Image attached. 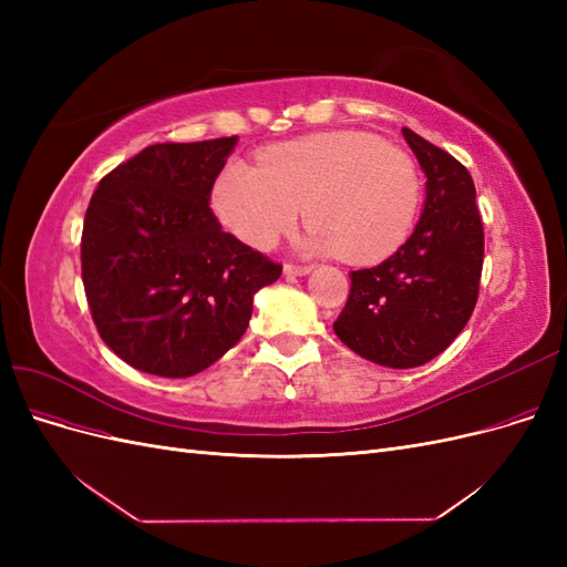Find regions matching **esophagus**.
Masks as SVG:
<instances>
[{"label": "esophagus", "instance_id": "obj_1", "mask_svg": "<svg viewBox=\"0 0 567 567\" xmlns=\"http://www.w3.org/2000/svg\"><path fill=\"white\" fill-rule=\"evenodd\" d=\"M312 269H315L312 265H293V262L284 265V271L286 274H296V277H305V274H310Z\"/></svg>", "mask_w": 567, "mask_h": 567}]
</instances>
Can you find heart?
I'll use <instances>...</instances> for the list:
<instances>
[{"mask_svg":"<svg viewBox=\"0 0 567 567\" xmlns=\"http://www.w3.org/2000/svg\"><path fill=\"white\" fill-rule=\"evenodd\" d=\"M213 200L227 229L252 248H271L305 208L312 250L369 265L406 241L421 177L406 151L371 134L321 132L269 146L257 167L229 163Z\"/></svg>","mask_w":567,"mask_h":567,"instance_id":"obj_1","label":"heart"}]
</instances>
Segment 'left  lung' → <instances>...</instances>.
Here are the masks:
<instances>
[{
  "label": "left lung",
  "instance_id": "1",
  "mask_svg": "<svg viewBox=\"0 0 567 567\" xmlns=\"http://www.w3.org/2000/svg\"><path fill=\"white\" fill-rule=\"evenodd\" d=\"M402 134L427 179L421 219L385 262L350 271L333 323L352 352L392 369L421 367L452 346L475 310L485 257L468 169L409 127Z\"/></svg>",
  "mask_w": 567,
  "mask_h": 567
}]
</instances>
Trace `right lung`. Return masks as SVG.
I'll return each mask as SVG.
<instances>
[{
  "mask_svg": "<svg viewBox=\"0 0 567 567\" xmlns=\"http://www.w3.org/2000/svg\"><path fill=\"white\" fill-rule=\"evenodd\" d=\"M236 136L153 144L99 182L82 227V284L96 331L144 373L186 379L248 329L252 296L281 265L221 231L213 184Z\"/></svg>",
  "mask_w": 567,
  "mask_h": 567,
  "instance_id": "1",
  "label": "right lung"
}]
</instances>
